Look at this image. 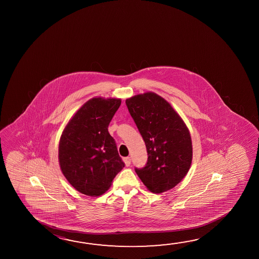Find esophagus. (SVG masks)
Masks as SVG:
<instances>
[{"instance_id":"34e87169","label":"esophagus","mask_w":259,"mask_h":259,"mask_svg":"<svg viewBox=\"0 0 259 259\" xmlns=\"http://www.w3.org/2000/svg\"><path fill=\"white\" fill-rule=\"evenodd\" d=\"M123 161H124L125 165L129 166L131 164V158L130 157H125V158H123Z\"/></svg>"}]
</instances>
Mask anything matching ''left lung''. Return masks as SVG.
<instances>
[{
	"label": "left lung",
	"instance_id": "8db88e82",
	"mask_svg": "<svg viewBox=\"0 0 259 259\" xmlns=\"http://www.w3.org/2000/svg\"><path fill=\"white\" fill-rule=\"evenodd\" d=\"M125 103L148 153L146 165L136 172L153 193L169 191L191 168L192 143L186 123L170 103L156 93L138 94Z\"/></svg>",
	"mask_w": 259,
	"mask_h": 259
}]
</instances>
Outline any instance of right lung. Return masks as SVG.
<instances>
[{"label":"right lung","instance_id":"add662e5","mask_svg":"<svg viewBox=\"0 0 259 259\" xmlns=\"http://www.w3.org/2000/svg\"><path fill=\"white\" fill-rule=\"evenodd\" d=\"M120 105V98L89 99L68 121L60 136V170L82 194L102 195L124 167L108 132Z\"/></svg>","mask_w":259,"mask_h":259}]
</instances>
